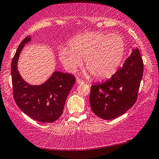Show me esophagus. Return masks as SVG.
I'll return each mask as SVG.
<instances>
[{"label": "esophagus", "instance_id": "esophagus-1", "mask_svg": "<svg viewBox=\"0 0 159 159\" xmlns=\"http://www.w3.org/2000/svg\"><path fill=\"white\" fill-rule=\"evenodd\" d=\"M76 83H77V84L80 85V84H83V83H84V81L79 79H76Z\"/></svg>", "mask_w": 159, "mask_h": 159}]
</instances>
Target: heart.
<instances>
[{
	"instance_id": "b5f03b06",
	"label": "heart",
	"mask_w": 159,
	"mask_h": 159,
	"mask_svg": "<svg viewBox=\"0 0 159 159\" xmlns=\"http://www.w3.org/2000/svg\"><path fill=\"white\" fill-rule=\"evenodd\" d=\"M61 47L60 60L67 71L74 73L85 61L86 68L97 79H106L116 71L125 50V41L117 34L88 32Z\"/></svg>"
}]
</instances>
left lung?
Wrapping results in <instances>:
<instances>
[{"instance_id":"left-lung-1","label":"left lung","mask_w":159,"mask_h":159,"mask_svg":"<svg viewBox=\"0 0 159 159\" xmlns=\"http://www.w3.org/2000/svg\"><path fill=\"white\" fill-rule=\"evenodd\" d=\"M143 69L139 50L138 48H134L123 66L110 79L91 86L90 104L92 111L105 120L117 118L127 111L138 98Z\"/></svg>"}]
</instances>
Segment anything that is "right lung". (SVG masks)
<instances>
[{"label": "right lung", "mask_w": 159, "mask_h": 159, "mask_svg": "<svg viewBox=\"0 0 159 159\" xmlns=\"http://www.w3.org/2000/svg\"><path fill=\"white\" fill-rule=\"evenodd\" d=\"M31 41V36L26 37L19 45L12 59L13 96L19 108L32 119L52 123L62 114L66 98L76 79L71 74L55 71L41 85H31L26 82L21 76L17 64L21 50Z\"/></svg>", "instance_id": "1"}]
</instances>
